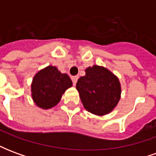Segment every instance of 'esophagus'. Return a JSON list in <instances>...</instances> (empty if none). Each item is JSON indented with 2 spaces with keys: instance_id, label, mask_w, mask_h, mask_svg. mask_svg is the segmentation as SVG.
I'll list each match as a JSON object with an SVG mask.
<instances>
[{
  "instance_id": "34e87169",
  "label": "esophagus",
  "mask_w": 156,
  "mask_h": 156,
  "mask_svg": "<svg viewBox=\"0 0 156 156\" xmlns=\"http://www.w3.org/2000/svg\"><path fill=\"white\" fill-rule=\"evenodd\" d=\"M71 78H72V81H73V84H76V83H77V81H78V76H73Z\"/></svg>"
}]
</instances>
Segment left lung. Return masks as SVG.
Returning <instances> with one entry per match:
<instances>
[{
    "mask_svg": "<svg viewBox=\"0 0 156 156\" xmlns=\"http://www.w3.org/2000/svg\"><path fill=\"white\" fill-rule=\"evenodd\" d=\"M85 73L76 84L83 107L95 115H108L120 99L119 78L108 69L98 65L86 68Z\"/></svg>",
    "mask_w": 156,
    "mask_h": 156,
    "instance_id": "8db88e82",
    "label": "left lung"
}]
</instances>
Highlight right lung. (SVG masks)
I'll use <instances>...</instances> for the list:
<instances>
[{
    "label": "right lung",
    "mask_w": 156,
    "mask_h": 156,
    "mask_svg": "<svg viewBox=\"0 0 156 156\" xmlns=\"http://www.w3.org/2000/svg\"><path fill=\"white\" fill-rule=\"evenodd\" d=\"M72 86L73 82L68 74L49 65L37 73L32 79V100L39 108H51L58 105L65 91Z\"/></svg>",
    "instance_id": "obj_1"
}]
</instances>
